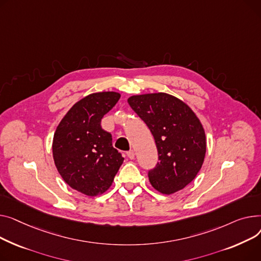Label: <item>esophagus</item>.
I'll return each instance as SVG.
<instances>
[{"label":"esophagus","instance_id":"obj_1","mask_svg":"<svg viewBox=\"0 0 261 261\" xmlns=\"http://www.w3.org/2000/svg\"><path fill=\"white\" fill-rule=\"evenodd\" d=\"M126 155H127V157L129 159H134L135 158V151L134 150H129V151L126 152Z\"/></svg>","mask_w":261,"mask_h":261}]
</instances>
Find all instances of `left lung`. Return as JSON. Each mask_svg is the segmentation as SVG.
Masks as SVG:
<instances>
[{
  "instance_id": "left-lung-1",
  "label": "left lung",
  "mask_w": 261,
  "mask_h": 261,
  "mask_svg": "<svg viewBox=\"0 0 261 261\" xmlns=\"http://www.w3.org/2000/svg\"><path fill=\"white\" fill-rule=\"evenodd\" d=\"M127 102L148 126L158 149L159 162L148 172L151 187L165 195L183 190L205 157L206 138L200 120L186 102L165 93L136 95Z\"/></svg>"
}]
</instances>
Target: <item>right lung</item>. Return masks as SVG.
I'll return each instance as SVG.
<instances>
[{"instance_id":"1","label":"right lung","mask_w":261,"mask_h":261,"mask_svg":"<svg viewBox=\"0 0 261 261\" xmlns=\"http://www.w3.org/2000/svg\"><path fill=\"white\" fill-rule=\"evenodd\" d=\"M121 95L101 91L72 105L54 135L53 156L67 185L86 196L109 190L124 158L113 147L112 135L101 127V119Z\"/></svg>"}]
</instances>
